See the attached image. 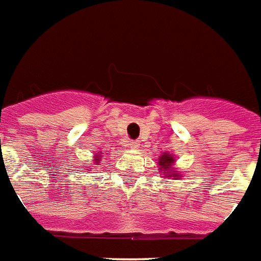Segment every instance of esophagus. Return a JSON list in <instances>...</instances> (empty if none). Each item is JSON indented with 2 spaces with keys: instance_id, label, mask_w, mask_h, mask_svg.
<instances>
[{
  "instance_id": "1",
  "label": "esophagus",
  "mask_w": 261,
  "mask_h": 261,
  "mask_svg": "<svg viewBox=\"0 0 261 261\" xmlns=\"http://www.w3.org/2000/svg\"><path fill=\"white\" fill-rule=\"evenodd\" d=\"M129 148H132V149H137V148L140 147V143L139 141H128V144H126Z\"/></svg>"
}]
</instances>
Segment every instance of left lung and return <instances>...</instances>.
I'll return each mask as SVG.
<instances>
[{
  "mask_svg": "<svg viewBox=\"0 0 261 261\" xmlns=\"http://www.w3.org/2000/svg\"><path fill=\"white\" fill-rule=\"evenodd\" d=\"M158 167H159V172L162 175H164V178H172V179H180L183 176L179 171H176V168L174 167L175 164V156L172 153H168V152H163L162 155L158 158L156 160Z\"/></svg>",
  "mask_w": 261,
  "mask_h": 261,
  "instance_id": "left-lung-1",
  "label": "left lung"
}]
</instances>
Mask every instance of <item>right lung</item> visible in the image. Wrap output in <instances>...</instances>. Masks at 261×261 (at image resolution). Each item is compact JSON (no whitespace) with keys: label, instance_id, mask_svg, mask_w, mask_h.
<instances>
[{"label":"right lung","instance_id":"right-lung-1","mask_svg":"<svg viewBox=\"0 0 261 261\" xmlns=\"http://www.w3.org/2000/svg\"><path fill=\"white\" fill-rule=\"evenodd\" d=\"M101 159H102V153L101 152H97V153H95L94 155V160H93V162H94V166H98V164H99V162H101ZM87 168V167H86ZM87 171H90V168H87Z\"/></svg>","mask_w":261,"mask_h":261}]
</instances>
